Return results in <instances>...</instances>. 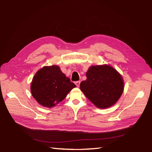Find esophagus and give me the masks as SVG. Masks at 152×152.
Instances as JSON below:
<instances>
[{"instance_id": "obj_1", "label": "esophagus", "mask_w": 152, "mask_h": 152, "mask_svg": "<svg viewBox=\"0 0 152 152\" xmlns=\"http://www.w3.org/2000/svg\"><path fill=\"white\" fill-rule=\"evenodd\" d=\"M80 81H76L75 82V84L76 85V86L77 87H79V85H80Z\"/></svg>"}]
</instances>
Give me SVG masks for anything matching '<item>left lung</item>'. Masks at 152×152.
I'll return each instance as SVG.
<instances>
[{
    "instance_id": "8db88e82",
    "label": "left lung",
    "mask_w": 152,
    "mask_h": 152,
    "mask_svg": "<svg viewBox=\"0 0 152 152\" xmlns=\"http://www.w3.org/2000/svg\"><path fill=\"white\" fill-rule=\"evenodd\" d=\"M87 79L80 84L85 96L99 108H107L117 102L124 91L123 77L108 65L92 66L86 73Z\"/></svg>"
}]
</instances>
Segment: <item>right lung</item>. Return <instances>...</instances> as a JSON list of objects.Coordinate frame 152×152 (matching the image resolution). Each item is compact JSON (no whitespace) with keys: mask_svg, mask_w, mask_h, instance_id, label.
Returning <instances> with one entry per match:
<instances>
[{"mask_svg":"<svg viewBox=\"0 0 152 152\" xmlns=\"http://www.w3.org/2000/svg\"><path fill=\"white\" fill-rule=\"evenodd\" d=\"M76 87L58 66H46L38 70L34 76L31 92L40 105L50 108L65 99Z\"/></svg>","mask_w":152,"mask_h":152,"instance_id":"add662e5","label":"right lung"}]
</instances>
